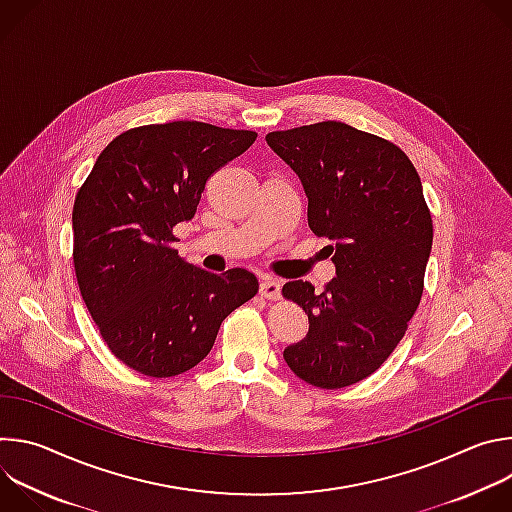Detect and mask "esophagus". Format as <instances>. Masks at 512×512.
Segmentation results:
<instances>
[{
    "instance_id": "34e87169",
    "label": "esophagus",
    "mask_w": 512,
    "mask_h": 512,
    "mask_svg": "<svg viewBox=\"0 0 512 512\" xmlns=\"http://www.w3.org/2000/svg\"><path fill=\"white\" fill-rule=\"evenodd\" d=\"M259 294H261V298H265V300H279L281 281H277V279H273V277H265V279L259 283Z\"/></svg>"
}]
</instances>
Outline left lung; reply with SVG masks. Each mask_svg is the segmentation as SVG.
Returning a JSON list of instances; mask_svg holds the SVG:
<instances>
[{
  "label": "left lung",
  "mask_w": 512,
  "mask_h": 512,
  "mask_svg": "<svg viewBox=\"0 0 512 512\" xmlns=\"http://www.w3.org/2000/svg\"><path fill=\"white\" fill-rule=\"evenodd\" d=\"M308 196V225L326 237L336 277L314 291L287 281L281 296L310 320L283 350L287 367L320 389L371 377L405 336L421 294L433 225L419 174L395 143L322 121L265 135Z\"/></svg>",
  "instance_id": "1"
}]
</instances>
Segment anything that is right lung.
<instances>
[{
	"mask_svg": "<svg viewBox=\"0 0 512 512\" xmlns=\"http://www.w3.org/2000/svg\"><path fill=\"white\" fill-rule=\"evenodd\" d=\"M255 139V131L202 121L133 127L99 154L77 192L72 259L81 296L129 369L156 379L190 371L223 320L257 294L251 271L216 275L172 247L208 178Z\"/></svg>",
	"mask_w": 512,
	"mask_h": 512,
	"instance_id": "add662e5",
	"label": "right lung"
}]
</instances>
